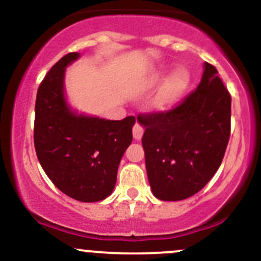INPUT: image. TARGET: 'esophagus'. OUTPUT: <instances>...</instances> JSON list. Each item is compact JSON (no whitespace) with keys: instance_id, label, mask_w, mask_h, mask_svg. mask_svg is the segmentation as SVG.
<instances>
[{"instance_id":"esophagus-1","label":"esophagus","mask_w":261,"mask_h":261,"mask_svg":"<svg viewBox=\"0 0 261 261\" xmlns=\"http://www.w3.org/2000/svg\"><path fill=\"white\" fill-rule=\"evenodd\" d=\"M143 134H144V127L140 125L139 122H136L133 127V135L135 140H140L143 138Z\"/></svg>"}]
</instances>
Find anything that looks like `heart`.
I'll return each mask as SVG.
<instances>
[{"label":"heart","instance_id":"1","mask_svg":"<svg viewBox=\"0 0 261 261\" xmlns=\"http://www.w3.org/2000/svg\"><path fill=\"white\" fill-rule=\"evenodd\" d=\"M163 80H164V72H158L152 77V83L158 84ZM189 83H191V75L188 70L184 68L174 70L162 87V91L156 98V106L165 110L177 105L188 89Z\"/></svg>","mask_w":261,"mask_h":261}]
</instances>
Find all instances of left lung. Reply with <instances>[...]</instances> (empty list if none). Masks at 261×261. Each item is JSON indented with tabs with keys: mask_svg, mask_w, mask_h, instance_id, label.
Here are the masks:
<instances>
[{
	"mask_svg": "<svg viewBox=\"0 0 261 261\" xmlns=\"http://www.w3.org/2000/svg\"><path fill=\"white\" fill-rule=\"evenodd\" d=\"M204 64L201 83L167 111L139 114L145 127L147 179L162 201H181L201 191L222 163L231 131V94Z\"/></svg>",
	"mask_w": 261,
	"mask_h": 261,
	"instance_id": "left-lung-1",
	"label": "left lung"
}]
</instances>
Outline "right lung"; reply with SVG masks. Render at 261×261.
Wrapping results in <instances>:
<instances>
[{"label": "right lung", "mask_w": 261, "mask_h": 261, "mask_svg": "<svg viewBox=\"0 0 261 261\" xmlns=\"http://www.w3.org/2000/svg\"><path fill=\"white\" fill-rule=\"evenodd\" d=\"M80 58L64 55L38 88L34 145L49 179L70 198L98 202L115 188L118 164L133 141L134 116L121 121L77 115L64 98L65 67Z\"/></svg>", "instance_id": "obj_1"}]
</instances>
